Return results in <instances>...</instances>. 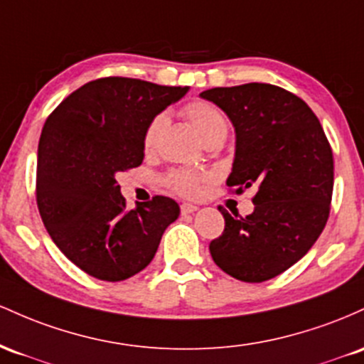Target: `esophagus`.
<instances>
[{"label": "esophagus", "instance_id": "34e87169", "mask_svg": "<svg viewBox=\"0 0 364 364\" xmlns=\"http://www.w3.org/2000/svg\"><path fill=\"white\" fill-rule=\"evenodd\" d=\"M181 211L182 215H191L194 213V211H198V206H194V204H189V203H183L181 206Z\"/></svg>", "mask_w": 364, "mask_h": 364}]
</instances>
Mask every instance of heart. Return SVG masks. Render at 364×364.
<instances>
[{
	"label": "heart",
	"mask_w": 364,
	"mask_h": 364,
	"mask_svg": "<svg viewBox=\"0 0 364 364\" xmlns=\"http://www.w3.org/2000/svg\"><path fill=\"white\" fill-rule=\"evenodd\" d=\"M183 115L191 122L196 134H198L201 141H208L210 137L216 134L227 132V120L223 113L216 108L215 105L208 103V101L196 100L191 101L183 106ZM166 124L165 115H156L149 122L148 127L144 130V137H142V146L146 151L154 149L158 137H160L163 127ZM168 186L178 194L193 198L203 193L204 186L210 182V175L203 173V171H191V170H177L171 171L168 175Z\"/></svg>",
	"instance_id": "1"
}]
</instances>
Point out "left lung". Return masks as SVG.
<instances>
[{"label": "left lung", "instance_id": "1", "mask_svg": "<svg viewBox=\"0 0 364 364\" xmlns=\"http://www.w3.org/2000/svg\"><path fill=\"white\" fill-rule=\"evenodd\" d=\"M218 106L235 130L227 183L256 189L246 218L220 208L225 230L211 258L242 282L280 275L311 249L325 228L333 189V158L320 120L296 94L272 84L215 87L199 94Z\"/></svg>", "mask_w": 364, "mask_h": 364}]
</instances>
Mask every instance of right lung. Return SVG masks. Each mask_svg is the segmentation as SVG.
<instances>
[{"label":"right lung","instance_id":"right-lung-1","mask_svg":"<svg viewBox=\"0 0 364 364\" xmlns=\"http://www.w3.org/2000/svg\"><path fill=\"white\" fill-rule=\"evenodd\" d=\"M189 87L127 77L84 84L51 113L38 148V208L53 242L73 264L106 282L151 263L163 232L181 215L156 196L127 210L117 173L144 160L148 124Z\"/></svg>","mask_w":364,"mask_h":364}]
</instances>
